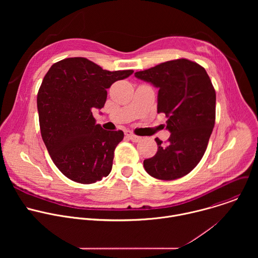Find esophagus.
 I'll list each match as a JSON object with an SVG mask.
<instances>
[{
  "label": "esophagus",
  "instance_id": "1",
  "mask_svg": "<svg viewBox=\"0 0 258 258\" xmlns=\"http://www.w3.org/2000/svg\"><path fill=\"white\" fill-rule=\"evenodd\" d=\"M125 135H126V137H127L128 139H131V141H133V142H135V143H137V142H140V141L142 140V138H141V137L134 135V134H133L132 132H130V131L125 132Z\"/></svg>",
  "mask_w": 258,
  "mask_h": 258
}]
</instances>
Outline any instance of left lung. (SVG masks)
Returning a JSON list of instances; mask_svg holds the SVG:
<instances>
[{"label":"left lung","mask_w":258,"mask_h":258,"mask_svg":"<svg viewBox=\"0 0 258 258\" xmlns=\"http://www.w3.org/2000/svg\"><path fill=\"white\" fill-rule=\"evenodd\" d=\"M135 77L158 88L157 112L165 113L166 143L155 139L157 153L144 160L151 176L172 180L188 174L202 159L215 122V91L206 70L188 59L166 61Z\"/></svg>","instance_id":"8db88e82"}]
</instances>
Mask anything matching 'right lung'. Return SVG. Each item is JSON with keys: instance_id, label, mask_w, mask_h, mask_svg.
<instances>
[{"instance_id": "obj_1", "label": "right lung", "mask_w": 258, "mask_h": 258, "mask_svg": "<svg viewBox=\"0 0 258 258\" xmlns=\"http://www.w3.org/2000/svg\"><path fill=\"white\" fill-rule=\"evenodd\" d=\"M133 72L75 57L56 62L45 76L36 98L41 134L53 162L71 180L93 183L111 171L124 135L96 124L92 110L103 108L107 89Z\"/></svg>"}]
</instances>
